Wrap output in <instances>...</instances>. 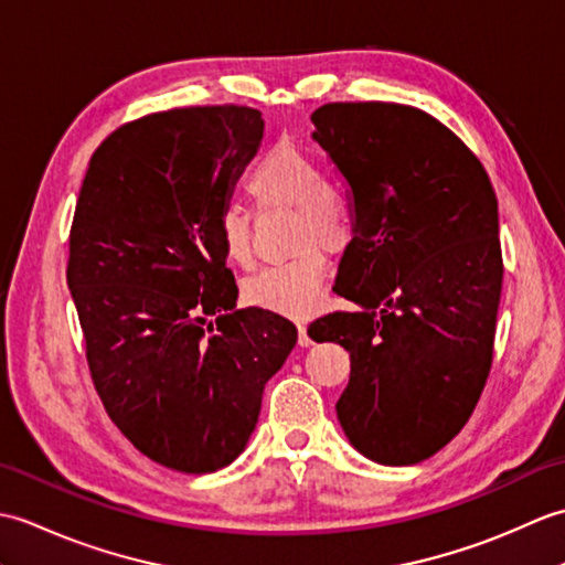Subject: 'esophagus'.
<instances>
[{
	"label": "esophagus",
	"instance_id": "esophagus-1",
	"mask_svg": "<svg viewBox=\"0 0 565 565\" xmlns=\"http://www.w3.org/2000/svg\"><path fill=\"white\" fill-rule=\"evenodd\" d=\"M296 326H298V344H301V347L313 344V340H310V334H308V326H306V320H298Z\"/></svg>",
	"mask_w": 565,
	"mask_h": 565
}]
</instances>
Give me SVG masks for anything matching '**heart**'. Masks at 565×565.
I'll use <instances>...</instances> for the list:
<instances>
[{
    "mask_svg": "<svg viewBox=\"0 0 565 565\" xmlns=\"http://www.w3.org/2000/svg\"><path fill=\"white\" fill-rule=\"evenodd\" d=\"M247 194L259 209L291 211L289 262L262 267L243 281V296L252 306L271 313L303 318L313 313L328 276L330 255H340L354 239L356 213L342 189L328 184L326 167L303 148L279 142L255 162L247 177ZM218 239L225 259L235 267L252 262V213L231 203L218 215Z\"/></svg>",
    "mask_w": 565,
    "mask_h": 565,
    "instance_id": "heart-1",
    "label": "heart"
}]
</instances>
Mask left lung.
I'll list each match as a JSON object with an SVG mask.
<instances>
[{
    "label": "left lung",
    "instance_id": "obj_1",
    "mask_svg": "<svg viewBox=\"0 0 565 565\" xmlns=\"http://www.w3.org/2000/svg\"><path fill=\"white\" fill-rule=\"evenodd\" d=\"M313 138L352 186L356 233L332 291L359 306L308 326L350 352L338 419L371 461L429 459L468 423L493 364L502 291L495 189L423 109L334 102Z\"/></svg>",
    "mask_w": 565,
    "mask_h": 565
}]
</instances>
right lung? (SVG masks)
Instances as JSON below:
<instances>
[{
	"label": "right lung",
	"instance_id": "obj_1",
	"mask_svg": "<svg viewBox=\"0 0 565 565\" xmlns=\"http://www.w3.org/2000/svg\"><path fill=\"white\" fill-rule=\"evenodd\" d=\"M262 134V114L237 104L148 114L94 150L79 189L67 286L94 388L124 437L172 471L213 473L245 449L298 338L271 310H233L218 239Z\"/></svg>",
	"mask_w": 565,
	"mask_h": 565
}]
</instances>
